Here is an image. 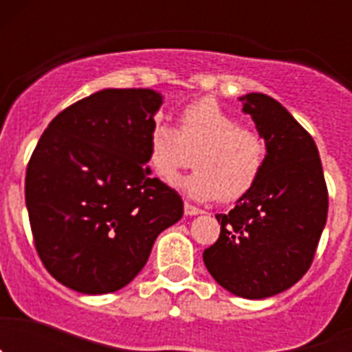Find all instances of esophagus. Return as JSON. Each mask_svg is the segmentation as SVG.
Listing matches in <instances>:
<instances>
[{"instance_id": "obj_1", "label": "esophagus", "mask_w": 352, "mask_h": 352, "mask_svg": "<svg viewBox=\"0 0 352 352\" xmlns=\"http://www.w3.org/2000/svg\"><path fill=\"white\" fill-rule=\"evenodd\" d=\"M183 210H185L186 217H192V214L204 213V211L201 210V208H195V206H192V204H188V203H185V206H183Z\"/></svg>"}]
</instances>
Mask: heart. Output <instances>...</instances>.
Segmentation results:
<instances>
[{"label": "heart", "mask_w": 352, "mask_h": 352, "mask_svg": "<svg viewBox=\"0 0 352 352\" xmlns=\"http://www.w3.org/2000/svg\"><path fill=\"white\" fill-rule=\"evenodd\" d=\"M266 155L263 135L239 125L238 118L210 96L183 109L178 130L158 121L148 139V162L162 182L173 185L179 170L195 162L197 169L179 185L203 201L220 197L231 203L248 194L263 174Z\"/></svg>", "instance_id": "1"}]
</instances>
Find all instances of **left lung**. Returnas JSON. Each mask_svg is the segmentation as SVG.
<instances>
[{
    "label": "left lung",
    "mask_w": 352,
    "mask_h": 352,
    "mask_svg": "<svg viewBox=\"0 0 352 352\" xmlns=\"http://www.w3.org/2000/svg\"><path fill=\"white\" fill-rule=\"evenodd\" d=\"M239 100L268 155L254 188L229 213L217 214L220 236L203 259L223 289L263 300L309 272L326 226L328 188L312 135L284 105L263 93Z\"/></svg>",
    "instance_id": "1"
}]
</instances>
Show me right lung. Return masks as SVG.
<instances>
[{
  "mask_svg": "<svg viewBox=\"0 0 352 352\" xmlns=\"http://www.w3.org/2000/svg\"><path fill=\"white\" fill-rule=\"evenodd\" d=\"M162 95L102 89L61 111L26 169V206L43 266L82 294L125 287L183 201L149 178L148 139Z\"/></svg>",
  "mask_w": 352,
  "mask_h": 352,
  "instance_id": "obj_1",
  "label": "right lung"
}]
</instances>
